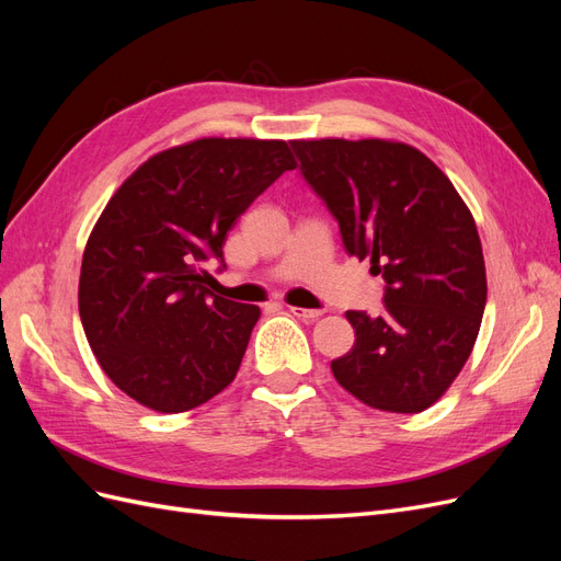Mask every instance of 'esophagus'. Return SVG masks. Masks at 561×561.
I'll return each instance as SVG.
<instances>
[{
  "mask_svg": "<svg viewBox=\"0 0 561 561\" xmlns=\"http://www.w3.org/2000/svg\"><path fill=\"white\" fill-rule=\"evenodd\" d=\"M287 311H290L295 318H301V320H316L322 316L320 309H301V307H287Z\"/></svg>",
  "mask_w": 561,
  "mask_h": 561,
  "instance_id": "esophagus-1",
  "label": "esophagus"
}]
</instances>
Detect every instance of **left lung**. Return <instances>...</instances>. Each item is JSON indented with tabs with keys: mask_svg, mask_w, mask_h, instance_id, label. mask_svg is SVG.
I'll return each instance as SVG.
<instances>
[{
	"mask_svg": "<svg viewBox=\"0 0 561 561\" xmlns=\"http://www.w3.org/2000/svg\"><path fill=\"white\" fill-rule=\"evenodd\" d=\"M299 173L348 254L383 278V313L346 311L353 348L332 360L351 396L416 414L451 386L480 332L486 274L478 227L449 178L386 140H295Z\"/></svg>",
	"mask_w": 561,
	"mask_h": 561,
	"instance_id": "1",
	"label": "left lung"
}]
</instances>
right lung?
I'll use <instances>...</instances> for the list:
<instances>
[{
  "mask_svg": "<svg viewBox=\"0 0 561 561\" xmlns=\"http://www.w3.org/2000/svg\"><path fill=\"white\" fill-rule=\"evenodd\" d=\"M293 168L280 140L203 138L118 186L83 250L79 316L126 396L178 414L233 381L260 307L213 295L206 264L227 268V231Z\"/></svg>",
  "mask_w": 561,
  "mask_h": 561,
  "instance_id": "add662e5",
  "label": "right lung"
}]
</instances>
